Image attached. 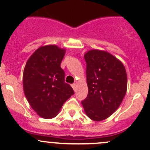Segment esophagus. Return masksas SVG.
<instances>
[{
  "instance_id": "obj_1",
  "label": "esophagus",
  "mask_w": 150,
  "mask_h": 150,
  "mask_svg": "<svg viewBox=\"0 0 150 150\" xmlns=\"http://www.w3.org/2000/svg\"><path fill=\"white\" fill-rule=\"evenodd\" d=\"M71 86H72V88H73L74 91H75V88H76V83H73V84H72Z\"/></svg>"
}]
</instances>
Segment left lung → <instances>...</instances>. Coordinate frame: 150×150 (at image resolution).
I'll list each match as a JSON object with an SVG mask.
<instances>
[{"mask_svg":"<svg viewBox=\"0 0 150 150\" xmlns=\"http://www.w3.org/2000/svg\"><path fill=\"white\" fill-rule=\"evenodd\" d=\"M84 57L88 93L81 103L90 119L100 121L121 105L127 89V72L121 61L107 52L90 50Z\"/></svg>","mask_w":150,"mask_h":150,"instance_id":"left-lung-1","label":"left lung"}]
</instances>
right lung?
<instances>
[{
	"label": "right lung",
	"mask_w": 150,
	"mask_h": 150,
	"mask_svg": "<svg viewBox=\"0 0 150 150\" xmlns=\"http://www.w3.org/2000/svg\"><path fill=\"white\" fill-rule=\"evenodd\" d=\"M64 54L65 50L56 45L41 47L24 67V94L31 108L44 119L56 116L74 94L72 87L64 82V72L60 67Z\"/></svg>",
	"instance_id": "obj_1"
}]
</instances>
